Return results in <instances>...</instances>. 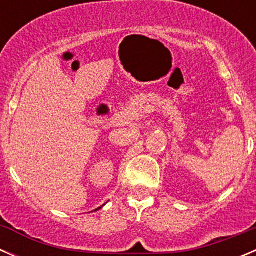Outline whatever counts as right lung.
Here are the masks:
<instances>
[{"instance_id": "1", "label": "right lung", "mask_w": 256, "mask_h": 256, "mask_svg": "<svg viewBox=\"0 0 256 256\" xmlns=\"http://www.w3.org/2000/svg\"><path fill=\"white\" fill-rule=\"evenodd\" d=\"M100 208H102V207H100ZM100 208H98V209H100ZM98 209H96V210H98Z\"/></svg>"}]
</instances>
